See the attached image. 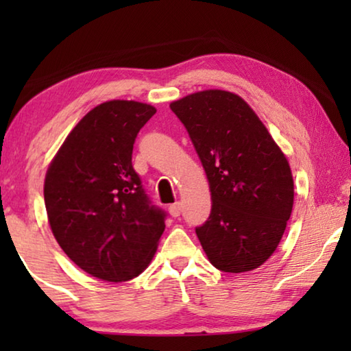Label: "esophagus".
I'll list each match as a JSON object with an SVG mask.
<instances>
[{
  "label": "esophagus",
  "mask_w": 351,
  "mask_h": 351,
  "mask_svg": "<svg viewBox=\"0 0 351 351\" xmlns=\"http://www.w3.org/2000/svg\"><path fill=\"white\" fill-rule=\"evenodd\" d=\"M180 213H182V203H174L169 206V214L172 217H179Z\"/></svg>",
  "instance_id": "1"
}]
</instances>
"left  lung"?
Segmentation results:
<instances>
[{"label":"left lung","mask_w":351,"mask_h":351,"mask_svg":"<svg viewBox=\"0 0 351 351\" xmlns=\"http://www.w3.org/2000/svg\"><path fill=\"white\" fill-rule=\"evenodd\" d=\"M209 180L213 208L196 234L220 271L258 268L280 244L294 204L285 153L254 110L228 90L209 89L171 104Z\"/></svg>","instance_id":"8db88e82"}]
</instances>
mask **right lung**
<instances>
[{
    "label": "right lung",
    "mask_w": 351,
    "mask_h": 351,
    "mask_svg": "<svg viewBox=\"0 0 351 351\" xmlns=\"http://www.w3.org/2000/svg\"><path fill=\"white\" fill-rule=\"evenodd\" d=\"M152 105L110 100L73 128L49 165L45 204L52 233L81 270L104 281L141 275L155 256L166 213L142 186L132 148Z\"/></svg>",
    "instance_id": "obj_1"
}]
</instances>
